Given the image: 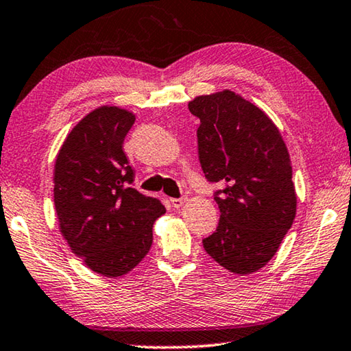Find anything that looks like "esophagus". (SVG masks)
<instances>
[{
  "instance_id": "34e87169",
  "label": "esophagus",
  "mask_w": 351,
  "mask_h": 351,
  "mask_svg": "<svg viewBox=\"0 0 351 351\" xmlns=\"http://www.w3.org/2000/svg\"><path fill=\"white\" fill-rule=\"evenodd\" d=\"M184 202H186L184 198H171V199H170V203H171V206H173L175 209H180L181 206L184 204Z\"/></svg>"
}]
</instances>
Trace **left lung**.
Wrapping results in <instances>:
<instances>
[{
	"mask_svg": "<svg viewBox=\"0 0 351 351\" xmlns=\"http://www.w3.org/2000/svg\"><path fill=\"white\" fill-rule=\"evenodd\" d=\"M198 117V158L214 193L220 220L203 239L215 263L248 275L269 263L297 213L292 165L281 132L258 106L231 90L189 103Z\"/></svg>",
	"mask_w": 351,
	"mask_h": 351,
	"instance_id": "1",
	"label": "left lung"
}]
</instances>
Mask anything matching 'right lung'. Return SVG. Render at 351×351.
<instances>
[{"mask_svg":"<svg viewBox=\"0 0 351 351\" xmlns=\"http://www.w3.org/2000/svg\"><path fill=\"white\" fill-rule=\"evenodd\" d=\"M134 121V114L117 106L92 110L66 136L54 164L59 230L88 269L109 278L145 258L154 220L165 213L158 198L132 187L123 142Z\"/></svg>","mask_w":351,"mask_h":351,"instance_id":"right-lung-1","label":"right lung"}]
</instances>
